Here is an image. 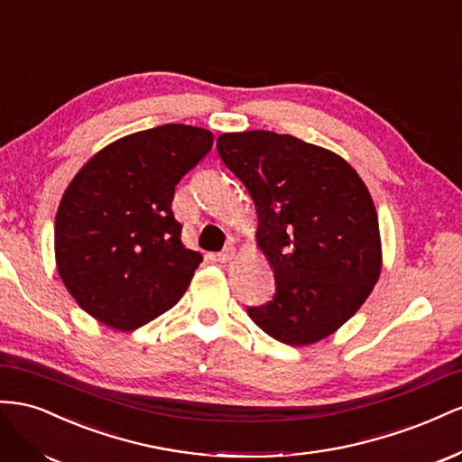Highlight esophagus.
Returning a JSON list of instances; mask_svg holds the SVG:
<instances>
[{
	"mask_svg": "<svg viewBox=\"0 0 462 462\" xmlns=\"http://www.w3.org/2000/svg\"><path fill=\"white\" fill-rule=\"evenodd\" d=\"M234 254H236L234 245H226V247H224L222 252L217 255V261H220V263H226V261H230V259L234 257Z\"/></svg>",
	"mask_w": 462,
	"mask_h": 462,
	"instance_id": "1",
	"label": "esophagus"
}]
</instances>
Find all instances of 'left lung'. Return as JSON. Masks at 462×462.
I'll list each match as a JSON object with an SVG mask.
<instances>
[{
  "label": "left lung",
  "instance_id": "left-lung-1",
  "mask_svg": "<svg viewBox=\"0 0 462 462\" xmlns=\"http://www.w3.org/2000/svg\"><path fill=\"white\" fill-rule=\"evenodd\" d=\"M222 162L257 207V244L274 294L247 315L290 346L313 345L346 323L381 271L374 201L356 170L331 151L274 131L224 134Z\"/></svg>",
  "mask_w": 462,
  "mask_h": 462
}]
</instances>
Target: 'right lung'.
I'll return each instance as SVG.
<instances>
[{
  "label": "right lung",
  "instance_id": "right-lung-1",
  "mask_svg": "<svg viewBox=\"0 0 462 462\" xmlns=\"http://www.w3.org/2000/svg\"><path fill=\"white\" fill-rule=\"evenodd\" d=\"M213 147L201 127L166 124L114 141L79 170L56 215V263L88 315L135 331L186 292L201 254L172 213L180 180Z\"/></svg>",
  "mask_w": 462,
  "mask_h": 462
}]
</instances>
